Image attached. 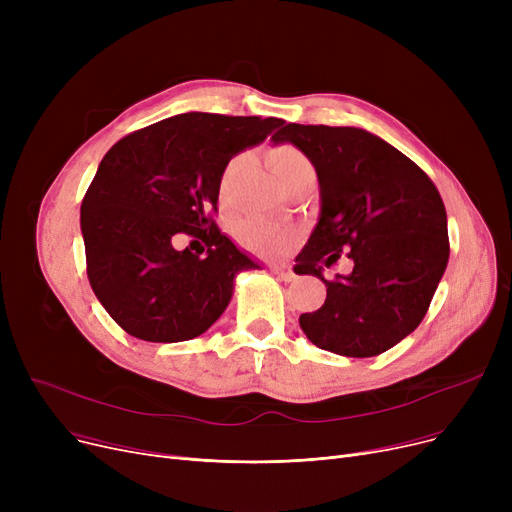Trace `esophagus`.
<instances>
[{
    "mask_svg": "<svg viewBox=\"0 0 512 512\" xmlns=\"http://www.w3.org/2000/svg\"><path fill=\"white\" fill-rule=\"evenodd\" d=\"M272 272H274L280 280H284V282H290V280L294 278V274H292V270H290L288 265H274Z\"/></svg>",
    "mask_w": 512,
    "mask_h": 512,
    "instance_id": "1",
    "label": "esophagus"
}]
</instances>
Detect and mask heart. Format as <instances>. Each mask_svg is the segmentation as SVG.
I'll return each instance as SVG.
<instances>
[{
    "label": "heart",
    "instance_id": "heart-1",
    "mask_svg": "<svg viewBox=\"0 0 512 512\" xmlns=\"http://www.w3.org/2000/svg\"><path fill=\"white\" fill-rule=\"evenodd\" d=\"M267 166L272 168L274 176L278 178V182L282 184V188H286L305 182V180H315V166L313 161L294 145L282 143L276 145L272 149H267L265 153ZM249 164V155L240 153L236 157H232L228 161V166L224 168L222 180H220V195L222 199H230L234 184L238 180V176L242 174V170L247 168ZM292 232L280 224L267 222V220H247L238 228V238L245 247H249L255 253H278L280 249L286 247V242L290 240Z\"/></svg>",
    "mask_w": 512,
    "mask_h": 512
}]
</instances>
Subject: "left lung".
<instances>
[{
  "label": "left lung",
  "mask_w": 512,
  "mask_h": 512,
  "mask_svg": "<svg viewBox=\"0 0 512 512\" xmlns=\"http://www.w3.org/2000/svg\"><path fill=\"white\" fill-rule=\"evenodd\" d=\"M274 143L297 145L315 166L321 213L297 255V274L324 280L326 303L303 313L307 338L342 357H375L423 321L444 276L446 209L415 161L353 126L286 124ZM340 256L351 275L320 276Z\"/></svg>",
  "instance_id": "1"
}]
</instances>
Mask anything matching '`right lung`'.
Here are the masks:
<instances>
[{
	"mask_svg": "<svg viewBox=\"0 0 512 512\" xmlns=\"http://www.w3.org/2000/svg\"><path fill=\"white\" fill-rule=\"evenodd\" d=\"M280 118L191 112L134 130L107 151L80 205L87 276L130 336L182 342L228 307L234 278L259 267L215 224L232 155L261 143ZM203 244V258L178 250Z\"/></svg>",
	"mask_w": 512,
	"mask_h": 512,
	"instance_id": "add662e5",
	"label": "right lung"
}]
</instances>
